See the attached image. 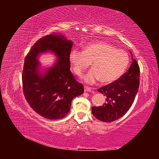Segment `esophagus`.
I'll return each mask as SVG.
<instances>
[{"instance_id":"1","label":"esophagus","mask_w":159,"mask_h":159,"mask_svg":"<svg viewBox=\"0 0 159 159\" xmlns=\"http://www.w3.org/2000/svg\"><path fill=\"white\" fill-rule=\"evenodd\" d=\"M84 90L85 91H88V92H91V89L88 87H84Z\"/></svg>"}]
</instances>
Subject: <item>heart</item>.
<instances>
[{"label": "heart", "mask_w": 159, "mask_h": 159, "mask_svg": "<svg viewBox=\"0 0 159 159\" xmlns=\"http://www.w3.org/2000/svg\"><path fill=\"white\" fill-rule=\"evenodd\" d=\"M69 60L74 73L78 76L91 62L92 69L83 77L85 83L93 84L99 80L102 84H109L118 80L127 70L129 57L123 50L105 42L91 43L83 51L71 50Z\"/></svg>", "instance_id": "obj_1"}]
</instances>
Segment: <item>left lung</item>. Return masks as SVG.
<instances>
[{"mask_svg": "<svg viewBox=\"0 0 159 159\" xmlns=\"http://www.w3.org/2000/svg\"><path fill=\"white\" fill-rule=\"evenodd\" d=\"M127 72L118 80L98 89L106 98V102L100 107H92L95 118L103 122H112L121 118L131 108L139 87L140 69L133 58Z\"/></svg>", "mask_w": 159, "mask_h": 159, "instance_id": "1", "label": "left lung"}]
</instances>
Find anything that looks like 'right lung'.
Returning a JSON list of instances; mask_svg holds the SVG:
<instances>
[{"label":"right lung","instance_id":"obj_1","mask_svg":"<svg viewBox=\"0 0 159 159\" xmlns=\"http://www.w3.org/2000/svg\"><path fill=\"white\" fill-rule=\"evenodd\" d=\"M72 45L64 35L54 33L38 40L25 57L24 93L32 109L46 119L64 118L70 111L73 99L84 91L83 85L75 81L70 70ZM48 52L57 60L52 66L42 68L38 60L40 55Z\"/></svg>","mask_w":159,"mask_h":159}]
</instances>
